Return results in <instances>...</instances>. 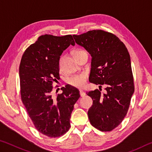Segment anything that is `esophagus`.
<instances>
[{
  "label": "esophagus",
  "mask_w": 152,
  "mask_h": 152,
  "mask_svg": "<svg viewBox=\"0 0 152 152\" xmlns=\"http://www.w3.org/2000/svg\"><path fill=\"white\" fill-rule=\"evenodd\" d=\"M80 96L82 97H83V96H84L86 95L85 92H84L83 91H82V90H80Z\"/></svg>",
  "instance_id": "1"
}]
</instances>
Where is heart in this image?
Masks as SVG:
<instances>
[{"label":"heart","mask_w":152,"mask_h":152,"mask_svg":"<svg viewBox=\"0 0 152 152\" xmlns=\"http://www.w3.org/2000/svg\"><path fill=\"white\" fill-rule=\"evenodd\" d=\"M83 51L81 50H76L74 51V55L76 56L77 53H78L80 51ZM62 60V57H60V60H59V66L60 68L61 67V61ZM87 78H88V74L85 72H83L75 74V75L72 76L70 78H68L67 80V82L70 84V85L76 87V88H81L86 85Z\"/></svg>","instance_id":"b5f03b06"}]
</instances>
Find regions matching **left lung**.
<instances>
[{"instance_id":"obj_1","label":"left lung","mask_w":152,"mask_h":152,"mask_svg":"<svg viewBox=\"0 0 152 152\" xmlns=\"http://www.w3.org/2000/svg\"><path fill=\"white\" fill-rule=\"evenodd\" d=\"M73 37L92 56L89 81L100 87L107 85L105 94L98 89L86 92L93 101L88 111L90 123L101 132H110L127 115L134 92L129 53L116 35L103 30Z\"/></svg>"}]
</instances>
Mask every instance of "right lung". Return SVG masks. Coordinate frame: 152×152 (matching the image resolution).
Returning a JSON list of instances; mask_svg holds the SVG:
<instances>
[{
    "mask_svg": "<svg viewBox=\"0 0 152 152\" xmlns=\"http://www.w3.org/2000/svg\"><path fill=\"white\" fill-rule=\"evenodd\" d=\"M70 45H75L71 35H41L20 60L21 101L36 129L49 137H60L69 130L74 105L80 96L69 84L61 87L62 93L56 97L51 93L53 82L60 78V56Z\"/></svg>",
    "mask_w": 152,
    "mask_h": 152,
    "instance_id": "add662e5",
    "label": "right lung"
}]
</instances>
